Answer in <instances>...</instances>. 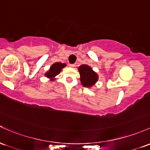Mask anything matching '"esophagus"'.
Returning a JSON list of instances; mask_svg holds the SVG:
<instances>
[{
    "label": "esophagus",
    "instance_id": "esophagus-1",
    "mask_svg": "<svg viewBox=\"0 0 150 150\" xmlns=\"http://www.w3.org/2000/svg\"><path fill=\"white\" fill-rule=\"evenodd\" d=\"M70 67H71V68H74V67H75L76 65L74 64H69V65Z\"/></svg>",
    "mask_w": 150,
    "mask_h": 150
}]
</instances>
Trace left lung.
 <instances>
[{"label": "left lung", "mask_w": 150, "mask_h": 150, "mask_svg": "<svg viewBox=\"0 0 150 150\" xmlns=\"http://www.w3.org/2000/svg\"><path fill=\"white\" fill-rule=\"evenodd\" d=\"M81 83L86 88H91L98 80V75L87 64H82L78 68Z\"/></svg>", "instance_id": "1"}]
</instances>
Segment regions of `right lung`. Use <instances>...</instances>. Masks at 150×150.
I'll list each match as a JSON object with an SVG mask.
<instances>
[{
    "instance_id": "obj_1",
    "label": "right lung",
    "mask_w": 150,
    "mask_h": 150,
    "mask_svg": "<svg viewBox=\"0 0 150 150\" xmlns=\"http://www.w3.org/2000/svg\"><path fill=\"white\" fill-rule=\"evenodd\" d=\"M66 66L67 64L64 63L62 64L61 62H55L50 67V69L45 74V76L47 77L48 79H50L51 81H53L56 79L55 77L58 74H59L62 69L64 68Z\"/></svg>"
}]
</instances>
